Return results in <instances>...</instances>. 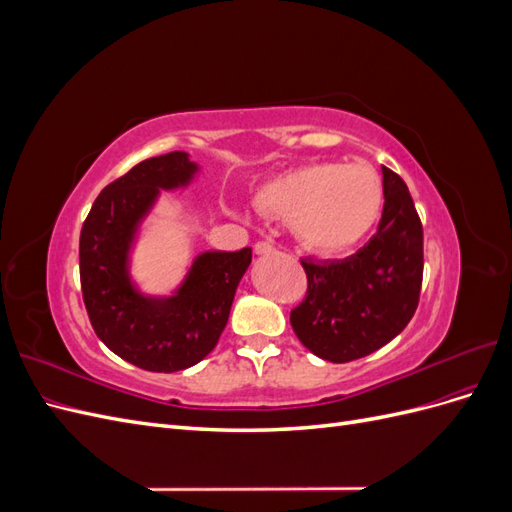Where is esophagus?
Masks as SVG:
<instances>
[{"label": "esophagus", "mask_w": 512, "mask_h": 512, "mask_svg": "<svg viewBox=\"0 0 512 512\" xmlns=\"http://www.w3.org/2000/svg\"><path fill=\"white\" fill-rule=\"evenodd\" d=\"M254 252H256L258 256H267V254H273V252H275V247H273L269 241H258V243L254 245Z\"/></svg>", "instance_id": "esophagus-1"}]
</instances>
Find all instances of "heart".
Wrapping results in <instances>:
<instances>
[{"instance_id":"obj_1","label":"heart","mask_w":512,"mask_h":512,"mask_svg":"<svg viewBox=\"0 0 512 512\" xmlns=\"http://www.w3.org/2000/svg\"><path fill=\"white\" fill-rule=\"evenodd\" d=\"M260 213L290 222L294 237L316 254H344L376 228L384 190L363 164L318 162L271 177L254 194Z\"/></svg>"}]
</instances>
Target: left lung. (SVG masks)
Returning <instances> with one entry per match:
<instances>
[{
    "mask_svg": "<svg viewBox=\"0 0 512 512\" xmlns=\"http://www.w3.org/2000/svg\"><path fill=\"white\" fill-rule=\"evenodd\" d=\"M376 235L344 260H301L307 294L290 312L299 342L331 363L376 352L406 329L423 284V226L408 185L382 166Z\"/></svg>",
    "mask_w": 512,
    "mask_h": 512,
    "instance_id": "8db88e82",
    "label": "left lung"
}]
</instances>
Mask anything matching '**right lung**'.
Here are the masks:
<instances>
[{
    "instance_id": "add662e5",
    "label": "right lung",
    "mask_w": 512,
    "mask_h": 512,
    "mask_svg": "<svg viewBox=\"0 0 512 512\" xmlns=\"http://www.w3.org/2000/svg\"><path fill=\"white\" fill-rule=\"evenodd\" d=\"M198 173L185 151L136 164L100 192L81 230V288L91 327L123 361L160 374L188 369L215 348L252 262V247L198 254L168 297L134 282V243L160 192L188 188Z\"/></svg>"
}]
</instances>
